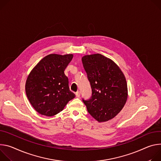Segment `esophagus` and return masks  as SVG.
I'll return each instance as SVG.
<instances>
[{
    "label": "esophagus",
    "instance_id": "obj_1",
    "mask_svg": "<svg viewBox=\"0 0 161 161\" xmlns=\"http://www.w3.org/2000/svg\"><path fill=\"white\" fill-rule=\"evenodd\" d=\"M75 95H76V97H77V98H79L80 96V92H76V93H75Z\"/></svg>",
    "mask_w": 161,
    "mask_h": 161
}]
</instances>
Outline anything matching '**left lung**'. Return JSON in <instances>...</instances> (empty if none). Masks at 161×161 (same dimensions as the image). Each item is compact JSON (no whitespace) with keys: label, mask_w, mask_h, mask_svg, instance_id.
<instances>
[{"label":"left lung","mask_w":161,"mask_h":161,"mask_svg":"<svg viewBox=\"0 0 161 161\" xmlns=\"http://www.w3.org/2000/svg\"><path fill=\"white\" fill-rule=\"evenodd\" d=\"M82 61L92 90L91 98L83 100L88 113L98 122L112 119L127 100L125 77L112 59L100 53L86 55Z\"/></svg>","instance_id":"1"}]
</instances>
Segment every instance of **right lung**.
I'll use <instances>...</instances> for the list:
<instances>
[{"label":"right lung","mask_w":161,"mask_h":161,"mask_svg":"<svg viewBox=\"0 0 161 161\" xmlns=\"http://www.w3.org/2000/svg\"><path fill=\"white\" fill-rule=\"evenodd\" d=\"M73 54L51 53L41 59L29 73L25 93L34 109L39 114L53 116L63 111L75 95L69 90L65 68Z\"/></svg>","instance_id":"add662e5"}]
</instances>
